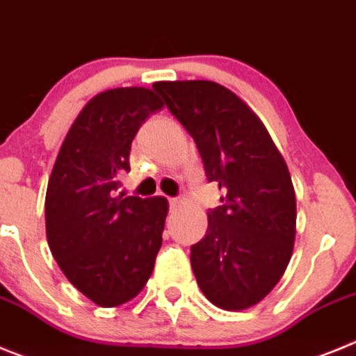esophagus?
I'll use <instances>...</instances> for the list:
<instances>
[{"label": "esophagus", "mask_w": 356, "mask_h": 356, "mask_svg": "<svg viewBox=\"0 0 356 356\" xmlns=\"http://www.w3.org/2000/svg\"><path fill=\"white\" fill-rule=\"evenodd\" d=\"M168 202H170V209L172 211L179 209V207H181V204H182V202L179 200V198H168Z\"/></svg>", "instance_id": "1"}]
</instances>
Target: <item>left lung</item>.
Masks as SVG:
<instances>
[{"label": "left lung", "mask_w": 356, "mask_h": 356, "mask_svg": "<svg viewBox=\"0 0 356 356\" xmlns=\"http://www.w3.org/2000/svg\"><path fill=\"white\" fill-rule=\"evenodd\" d=\"M168 110L193 136L223 206L207 213V234L191 246L202 293L223 310H245L271 293L296 236V195L286 159L241 97L206 79L156 81Z\"/></svg>", "instance_id": "1"}]
</instances>
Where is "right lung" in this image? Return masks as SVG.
Returning <instances> with one entry per match:
<instances>
[{
	"label": "right lung",
	"mask_w": 356,
	"mask_h": 356,
	"mask_svg": "<svg viewBox=\"0 0 356 356\" xmlns=\"http://www.w3.org/2000/svg\"><path fill=\"white\" fill-rule=\"evenodd\" d=\"M152 88L104 90L70 126L46 191V236L69 282L99 307L131 302L154 270L168 214L165 197L117 195L131 143L163 108Z\"/></svg>",
	"instance_id": "add662e5"
}]
</instances>
